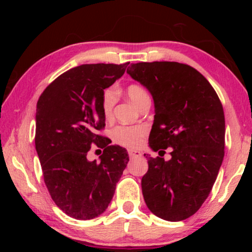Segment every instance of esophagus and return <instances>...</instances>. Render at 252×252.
I'll return each mask as SVG.
<instances>
[{
    "mask_svg": "<svg viewBox=\"0 0 252 252\" xmlns=\"http://www.w3.org/2000/svg\"><path fill=\"white\" fill-rule=\"evenodd\" d=\"M141 152L138 151V150H129V157L131 159H133V158H139L141 157Z\"/></svg>",
    "mask_w": 252,
    "mask_h": 252,
    "instance_id": "obj_1",
    "label": "esophagus"
}]
</instances>
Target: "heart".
<instances>
[{
  "instance_id": "heart-1",
  "label": "heart",
  "mask_w": 252,
  "mask_h": 252,
  "mask_svg": "<svg viewBox=\"0 0 252 252\" xmlns=\"http://www.w3.org/2000/svg\"><path fill=\"white\" fill-rule=\"evenodd\" d=\"M126 94L139 108L144 102L150 100L146 89L142 85L131 83L126 87ZM117 101V93L113 88L105 89L101 97V110L105 120L113 116V108ZM147 127L143 126H118L112 131V138L120 146L126 148H136L142 143Z\"/></svg>"
}]
</instances>
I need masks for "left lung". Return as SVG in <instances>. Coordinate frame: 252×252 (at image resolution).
<instances>
[{"mask_svg": "<svg viewBox=\"0 0 252 252\" xmlns=\"http://www.w3.org/2000/svg\"><path fill=\"white\" fill-rule=\"evenodd\" d=\"M155 100L149 169L141 181L150 211L181 221L197 212L213 187L224 157V113L209 81L192 66L178 62H139L127 67ZM172 147V159L162 156Z\"/></svg>", "mask_w": 252, "mask_h": 252, "instance_id": "left-lung-1", "label": "left lung"}]
</instances>
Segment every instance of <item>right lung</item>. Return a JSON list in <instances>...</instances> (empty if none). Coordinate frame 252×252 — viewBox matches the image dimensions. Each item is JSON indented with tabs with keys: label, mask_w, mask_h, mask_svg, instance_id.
Here are the masks:
<instances>
[{
	"label": "right lung",
	"mask_w": 252,
	"mask_h": 252,
	"mask_svg": "<svg viewBox=\"0 0 252 252\" xmlns=\"http://www.w3.org/2000/svg\"><path fill=\"white\" fill-rule=\"evenodd\" d=\"M123 64H82L64 72L42 92L36 104L35 149L54 203L71 218L90 220L105 211L129 155L100 134L104 89L125 74ZM95 144L100 162L89 161Z\"/></svg>",
	"instance_id": "1"
}]
</instances>
